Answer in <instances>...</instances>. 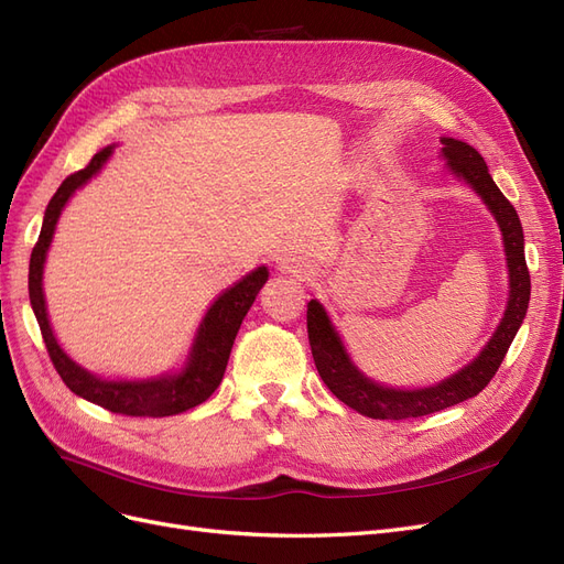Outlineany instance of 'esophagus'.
I'll return each mask as SVG.
<instances>
[{
  "label": "esophagus",
  "mask_w": 564,
  "mask_h": 564,
  "mask_svg": "<svg viewBox=\"0 0 564 564\" xmlns=\"http://www.w3.org/2000/svg\"><path fill=\"white\" fill-rule=\"evenodd\" d=\"M276 269L281 271V274L285 276H295V279H306L308 274H312V267H308V262L300 260V258H283Z\"/></svg>",
  "instance_id": "obj_1"
}]
</instances>
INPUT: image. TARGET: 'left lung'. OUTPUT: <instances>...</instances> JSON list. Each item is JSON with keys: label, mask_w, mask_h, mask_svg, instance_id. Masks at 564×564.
Listing matches in <instances>:
<instances>
[{"label": "left lung", "mask_w": 564, "mask_h": 564, "mask_svg": "<svg viewBox=\"0 0 564 564\" xmlns=\"http://www.w3.org/2000/svg\"><path fill=\"white\" fill-rule=\"evenodd\" d=\"M441 159L445 161L447 171L482 198V204L499 225L508 269L506 308L495 335L462 370L429 387L401 389L379 384V381L362 372L349 356L347 347H344V339L328 312H325V306L318 300L308 302L306 330L321 379L344 405L370 416V420H410V416L441 412L478 395L489 384V379L497 375L508 347H511L527 316V306H530L532 285L524 262V234L516 208L495 185L478 150L464 140L445 135L441 138Z\"/></svg>", "instance_id": "1"}]
</instances>
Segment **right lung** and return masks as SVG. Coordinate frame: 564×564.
Segmentation results:
<instances>
[{"label": "right lung", "instance_id": "right-lung-1", "mask_svg": "<svg viewBox=\"0 0 564 564\" xmlns=\"http://www.w3.org/2000/svg\"><path fill=\"white\" fill-rule=\"evenodd\" d=\"M115 148L117 144H107V148H102L94 159H90L86 169L69 175L48 202L40 241L34 243L30 256V304L34 318L40 323V330L46 341L53 366H56L61 379L65 381L69 391H75L84 401L96 403L110 412L129 416H171L202 405L213 395V391L220 387L236 333H239L248 308L256 302L262 285L267 283L269 269L262 264L248 271L241 281H236L213 300L202 323H198L192 347L180 368L140 379H107L79 366V362L61 347L56 335H53L44 295V264L48 258V248L53 243V234H56V225L65 206L69 204V198L75 196L77 189H82L90 177H96L102 171L105 163L115 154Z\"/></svg>", "mask_w": 564, "mask_h": 564}]
</instances>
